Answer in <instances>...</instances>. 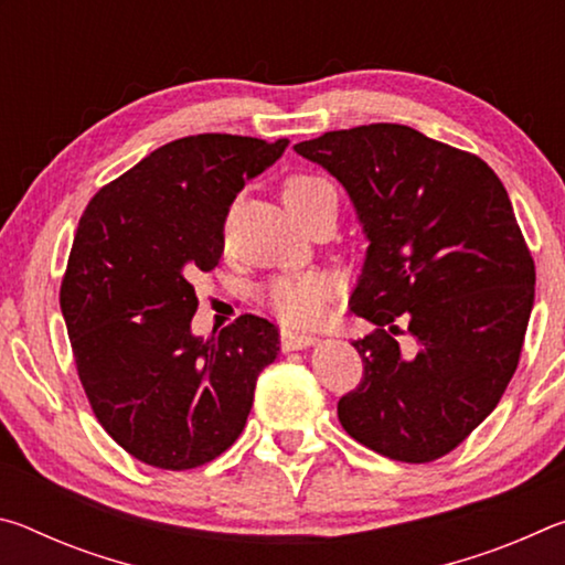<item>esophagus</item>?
Returning <instances> with one entry per match:
<instances>
[{
  "label": "esophagus",
  "instance_id": "esophagus-1",
  "mask_svg": "<svg viewBox=\"0 0 565 565\" xmlns=\"http://www.w3.org/2000/svg\"><path fill=\"white\" fill-rule=\"evenodd\" d=\"M319 341V337L313 333H303V331H294V329H284L281 331V349L284 351H296V349H306L313 347Z\"/></svg>",
  "mask_w": 565,
  "mask_h": 565
}]
</instances>
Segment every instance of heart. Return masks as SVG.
<instances>
[{"label": "heart", "mask_w": 565, "mask_h": 565, "mask_svg": "<svg viewBox=\"0 0 565 565\" xmlns=\"http://www.w3.org/2000/svg\"><path fill=\"white\" fill-rule=\"evenodd\" d=\"M281 199L294 218H299L301 224L313 214L327 212V209L337 212L339 204L337 189L317 174H291L284 181ZM331 291L333 286L327 276H294V279L274 281L266 291V303L284 323L306 327V323H317L323 317Z\"/></svg>", "instance_id": "obj_1"}]
</instances>
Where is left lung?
Returning a JSON list of instances; mask_svg holds the SVG:
<instances>
[{"label":"left lung","instance_id":"left-lung-1","mask_svg":"<svg viewBox=\"0 0 565 565\" xmlns=\"http://www.w3.org/2000/svg\"><path fill=\"white\" fill-rule=\"evenodd\" d=\"M294 149L341 181L369 238L351 311L376 331L353 341L363 379L339 401L341 426L394 461H436L499 406L519 366L535 266L511 199L483 159L404 124Z\"/></svg>","mask_w":565,"mask_h":565}]
</instances>
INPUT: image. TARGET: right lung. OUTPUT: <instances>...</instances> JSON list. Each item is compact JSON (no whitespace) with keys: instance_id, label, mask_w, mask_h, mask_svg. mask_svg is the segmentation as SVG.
<instances>
[{"instance_id":"right-lung-1","label":"right lung","mask_w":565,"mask_h":565,"mask_svg":"<svg viewBox=\"0 0 565 565\" xmlns=\"http://www.w3.org/2000/svg\"><path fill=\"white\" fill-rule=\"evenodd\" d=\"M286 147L236 134L169 141L84 209L60 306L94 416L139 461L186 471L244 431L279 329L244 313L194 337V279L222 259L238 191Z\"/></svg>"}]
</instances>
